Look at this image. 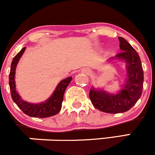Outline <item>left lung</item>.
<instances>
[{"label": "left lung", "instance_id": "obj_1", "mask_svg": "<svg viewBox=\"0 0 155 155\" xmlns=\"http://www.w3.org/2000/svg\"><path fill=\"white\" fill-rule=\"evenodd\" d=\"M122 52L114 58L127 62V79L124 88L117 94L112 95L103 90H90V101L98 110L110 114L123 113L130 110L140 98L143 88L144 74L140 58L135 49L121 37H118Z\"/></svg>", "mask_w": 155, "mask_h": 155}]
</instances>
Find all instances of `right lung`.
<instances>
[{
	"label": "right lung",
	"instance_id": "obj_1",
	"mask_svg": "<svg viewBox=\"0 0 155 155\" xmlns=\"http://www.w3.org/2000/svg\"><path fill=\"white\" fill-rule=\"evenodd\" d=\"M25 47H23L17 54L13 58L11 63L10 75H9V84L10 90L11 93L12 99L13 102L17 105V106L27 115L33 117H48L58 114L62 108V103L63 101V96L65 93V89L67 88L69 83L71 82L72 77L67 78L62 80L58 86L56 90L53 93L52 96L49 98L44 102L39 104H32L22 100L17 92L16 91V85H15V71L16 65L19 59L23 54Z\"/></svg>",
	"mask_w": 155,
	"mask_h": 155
}]
</instances>
